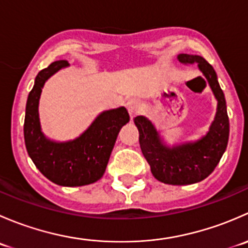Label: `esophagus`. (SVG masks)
Segmentation results:
<instances>
[{"mask_svg": "<svg viewBox=\"0 0 248 248\" xmlns=\"http://www.w3.org/2000/svg\"><path fill=\"white\" fill-rule=\"evenodd\" d=\"M126 108H127V110H128L131 120L133 119L134 116H137V115H138L139 108H138V103H137L136 99H128L126 103Z\"/></svg>", "mask_w": 248, "mask_h": 248, "instance_id": "esophagus-1", "label": "esophagus"}]
</instances>
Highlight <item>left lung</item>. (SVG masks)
I'll return each mask as SVG.
<instances>
[{
    "mask_svg": "<svg viewBox=\"0 0 248 248\" xmlns=\"http://www.w3.org/2000/svg\"><path fill=\"white\" fill-rule=\"evenodd\" d=\"M181 63H198L217 99V111L209 132L197 141L168 146L152 122L145 116L134 117L139 131L142 155L150 164L151 172L158 181L168 185H191L209 176L218 164L227 149L229 138V119L224 93L217 80L214 67L198 55L180 54Z\"/></svg>",
    "mask_w": 248,
    "mask_h": 248,
    "instance_id": "8db88e82",
    "label": "left lung"
}]
</instances>
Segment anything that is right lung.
Segmentation results:
<instances>
[{
    "mask_svg": "<svg viewBox=\"0 0 248 248\" xmlns=\"http://www.w3.org/2000/svg\"><path fill=\"white\" fill-rule=\"evenodd\" d=\"M68 66L66 60L55 61L36 77L27 98L24 137L27 154L46 179L60 186L76 187L103 176L120 128L129 121V115L124 107L106 110L78 138L62 142L47 139L38 114L42 89L50 77Z\"/></svg>",
    "mask_w": 248,
    "mask_h": 248,
    "instance_id": "right-lung-1",
    "label": "right lung"
}]
</instances>
